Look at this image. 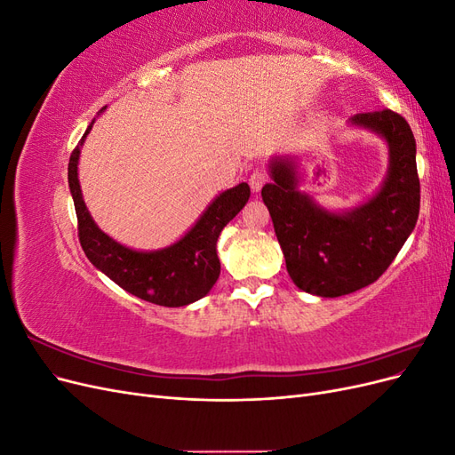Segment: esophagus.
<instances>
[{
    "mask_svg": "<svg viewBox=\"0 0 455 455\" xmlns=\"http://www.w3.org/2000/svg\"><path fill=\"white\" fill-rule=\"evenodd\" d=\"M267 180H269L267 171H266L264 167H258L256 171H252V174H251V178H249V184H251L252 191H259L261 188H264V186L267 184Z\"/></svg>",
    "mask_w": 455,
    "mask_h": 455,
    "instance_id": "esophagus-1",
    "label": "esophagus"
}]
</instances>
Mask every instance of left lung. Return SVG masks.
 I'll list each match as a JSON object with an SVG mask.
<instances>
[{
	"mask_svg": "<svg viewBox=\"0 0 455 455\" xmlns=\"http://www.w3.org/2000/svg\"><path fill=\"white\" fill-rule=\"evenodd\" d=\"M351 121L389 144V174L376 197L346 214L326 212L299 194L294 164L284 159L271 163L273 182L261 188L288 275L301 291L323 298L346 296L378 281L419 214L416 140L406 119L381 109Z\"/></svg>",
	"mask_w": 455,
	"mask_h": 455,
	"instance_id": "1",
	"label": "left lung"
}]
</instances>
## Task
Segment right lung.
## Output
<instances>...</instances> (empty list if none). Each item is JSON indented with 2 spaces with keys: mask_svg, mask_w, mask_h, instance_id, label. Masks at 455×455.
Wrapping results in <instances>:
<instances>
[{
  "mask_svg": "<svg viewBox=\"0 0 455 455\" xmlns=\"http://www.w3.org/2000/svg\"><path fill=\"white\" fill-rule=\"evenodd\" d=\"M85 134L79 146L84 144ZM79 146L74 148L68 163V184L76 204L77 237L91 264L106 273L123 291L156 306L182 307L209 294L220 275L218 237L249 201V184H239L220 194L186 237L169 249L136 252L109 239L92 222L77 180Z\"/></svg>",
  "mask_w": 455,
  "mask_h": 455,
  "instance_id": "right-lung-1",
  "label": "right lung"
}]
</instances>
